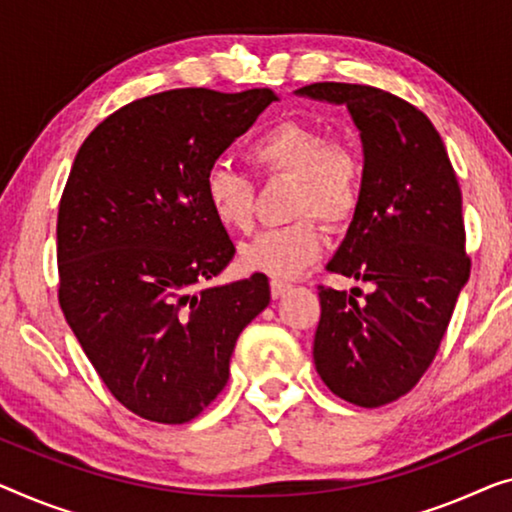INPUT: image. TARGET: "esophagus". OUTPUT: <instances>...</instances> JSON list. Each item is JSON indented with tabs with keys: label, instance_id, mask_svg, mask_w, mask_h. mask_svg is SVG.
Returning a JSON list of instances; mask_svg holds the SVG:
<instances>
[{
	"label": "esophagus",
	"instance_id": "1",
	"mask_svg": "<svg viewBox=\"0 0 512 512\" xmlns=\"http://www.w3.org/2000/svg\"><path fill=\"white\" fill-rule=\"evenodd\" d=\"M289 289H292V285L285 280H271V296L273 299H280V296H285Z\"/></svg>",
	"mask_w": 512,
	"mask_h": 512
}]
</instances>
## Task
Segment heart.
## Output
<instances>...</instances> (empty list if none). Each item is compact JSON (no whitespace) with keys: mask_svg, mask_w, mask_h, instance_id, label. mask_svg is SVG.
<instances>
[{"mask_svg":"<svg viewBox=\"0 0 512 512\" xmlns=\"http://www.w3.org/2000/svg\"><path fill=\"white\" fill-rule=\"evenodd\" d=\"M248 160L266 174L292 177V216L287 227L259 232L243 243L239 264L248 273L273 280L296 278L322 257L324 234L315 223L338 227L354 216L361 197V158L345 142L308 121H278L248 147ZM202 193L213 220L227 232H248L255 223V186L230 163H213L204 172Z\"/></svg>","mask_w":512,"mask_h":512,"instance_id":"heart-1","label":"heart"}]
</instances>
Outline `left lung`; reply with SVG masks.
Instances as JSON below:
<instances>
[{
  "mask_svg": "<svg viewBox=\"0 0 512 512\" xmlns=\"http://www.w3.org/2000/svg\"><path fill=\"white\" fill-rule=\"evenodd\" d=\"M296 96L345 105L361 133V197L326 269L375 285L365 301L319 287L315 368L338 398L381 407L430 368L469 280L462 190L437 128L411 103L345 82Z\"/></svg>",
  "mask_w": 512,
  "mask_h": 512,
  "instance_id": "left-lung-1",
  "label": "left lung"
}]
</instances>
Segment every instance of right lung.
Instances as JSON below:
<instances>
[{
    "label": "right lung",
    "instance_id": "obj_1",
    "mask_svg": "<svg viewBox=\"0 0 512 512\" xmlns=\"http://www.w3.org/2000/svg\"><path fill=\"white\" fill-rule=\"evenodd\" d=\"M273 101L271 89L163 91L110 114L75 156L57 218L59 305L103 384L147 421L200 416L271 301L262 273L207 287L234 246L202 181Z\"/></svg>",
    "mask_w": 512,
    "mask_h": 512
}]
</instances>
